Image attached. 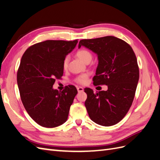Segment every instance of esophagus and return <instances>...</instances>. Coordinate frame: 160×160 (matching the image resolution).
Instances as JSON below:
<instances>
[{
    "label": "esophagus",
    "mask_w": 160,
    "mask_h": 160,
    "mask_svg": "<svg viewBox=\"0 0 160 160\" xmlns=\"http://www.w3.org/2000/svg\"><path fill=\"white\" fill-rule=\"evenodd\" d=\"M77 91H78L79 93H80V92L83 91V88H82V87H78V88H77Z\"/></svg>",
    "instance_id": "esophagus-1"
}]
</instances>
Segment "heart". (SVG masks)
Segmentation results:
<instances>
[{
    "instance_id": "heart-1",
    "label": "heart",
    "mask_w": 160,
    "mask_h": 160,
    "mask_svg": "<svg viewBox=\"0 0 160 160\" xmlns=\"http://www.w3.org/2000/svg\"><path fill=\"white\" fill-rule=\"evenodd\" d=\"M76 55L81 61L85 62V63H87V62H90L92 59V58H93L92 53L89 50L86 49H82L77 51V52H76ZM68 61H69V59L67 57L65 58L63 61H62V69H66L67 68V67H68ZM88 77H89V74L85 73L77 77L75 81L77 83L84 85L87 83V81H88Z\"/></svg>"
}]
</instances>
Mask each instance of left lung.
Returning a JSON list of instances; mask_svg holds the SVG:
<instances>
[{
    "instance_id": "8db88e82",
    "label": "left lung",
    "mask_w": 160,
    "mask_h": 160,
    "mask_svg": "<svg viewBox=\"0 0 160 160\" xmlns=\"http://www.w3.org/2000/svg\"><path fill=\"white\" fill-rule=\"evenodd\" d=\"M84 46L95 52L99 64L94 85H108L107 91L94 93L85 88V105L91 119L103 126L117 124L132 105L139 81L137 58L128 43L113 36L82 39Z\"/></svg>"
}]
</instances>
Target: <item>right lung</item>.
Returning <instances> with one entry per match:
<instances>
[{"label":"right lung","instance_id":"obj_1","mask_svg":"<svg viewBox=\"0 0 160 160\" xmlns=\"http://www.w3.org/2000/svg\"><path fill=\"white\" fill-rule=\"evenodd\" d=\"M78 41L47 40L28 47L17 71V84L22 103L38 125L55 128L64 123L77 90L68 85L62 91L53 89L56 79L63 75L62 61Z\"/></svg>","mask_w":160,"mask_h":160}]
</instances>
